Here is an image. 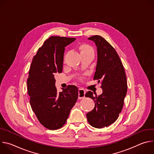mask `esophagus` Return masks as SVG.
I'll list each match as a JSON object with an SVG mask.
<instances>
[{"instance_id": "obj_1", "label": "esophagus", "mask_w": 154, "mask_h": 154, "mask_svg": "<svg viewBox=\"0 0 154 154\" xmlns=\"http://www.w3.org/2000/svg\"><path fill=\"white\" fill-rule=\"evenodd\" d=\"M86 93V91L82 88L79 89V99H81L85 97V95Z\"/></svg>"}]
</instances>
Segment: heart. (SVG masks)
Returning <instances> with one entry per match:
<instances>
[{"instance_id":"1","label":"heart","mask_w":154,"mask_h":154,"mask_svg":"<svg viewBox=\"0 0 154 154\" xmlns=\"http://www.w3.org/2000/svg\"><path fill=\"white\" fill-rule=\"evenodd\" d=\"M80 49L81 54L82 53H86V52H92L94 54V51L93 48L90 46L89 45H86V44H83L80 46Z\"/></svg>"}]
</instances>
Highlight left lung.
I'll return each instance as SVG.
<instances>
[{"instance_id":"1","label":"left lung","mask_w":154,"mask_h":154,"mask_svg":"<svg viewBox=\"0 0 154 154\" xmlns=\"http://www.w3.org/2000/svg\"><path fill=\"white\" fill-rule=\"evenodd\" d=\"M97 47V62L94 80L101 81L102 93L97 96L88 91L85 96L94 100V109L86 114L90 124L101 128L114 123L123 107L127 91V78L121 59L115 49L99 35L88 38Z\"/></svg>"}]
</instances>
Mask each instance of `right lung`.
Returning <instances> with one entry per match:
<instances>
[{
  "mask_svg": "<svg viewBox=\"0 0 154 154\" xmlns=\"http://www.w3.org/2000/svg\"><path fill=\"white\" fill-rule=\"evenodd\" d=\"M74 38L51 36L34 56L27 82L30 103L39 122L50 130L62 127L78 98V88L68 85L58 93L55 75L63 71L65 47Z\"/></svg>",
  "mask_w": 154,
  "mask_h": 154,
  "instance_id": "right-lung-1",
  "label": "right lung"
}]
</instances>
